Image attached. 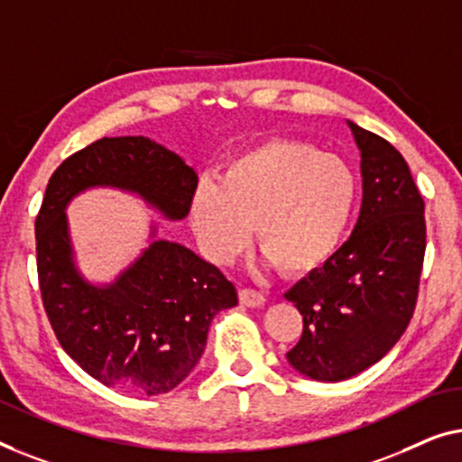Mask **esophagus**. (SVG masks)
Wrapping results in <instances>:
<instances>
[{"instance_id": "34e87169", "label": "esophagus", "mask_w": 462, "mask_h": 462, "mask_svg": "<svg viewBox=\"0 0 462 462\" xmlns=\"http://www.w3.org/2000/svg\"><path fill=\"white\" fill-rule=\"evenodd\" d=\"M240 303L246 305V308H262L265 303V297L255 289H240L238 291Z\"/></svg>"}]
</instances>
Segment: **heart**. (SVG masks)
I'll return each instance as SVG.
<instances>
[{"instance_id":"obj_1","label":"heart","mask_w":462,"mask_h":462,"mask_svg":"<svg viewBox=\"0 0 462 462\" xmlns=\"http://www.w3.org/2000/svg\"><path fill=\"white\" fill-rule=\"evenodd\" d=\"M356 205V178L339 157L311 144L270 140L234 157L217 184L200 181L190 226L213 262H228L249 240L281 274L303 276L339 249Z\"/></svg>"}]
</instances>
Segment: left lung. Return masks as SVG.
<instances>
[{"mask_svg":"<svg viewBox=\"0 0 462 462\" xmlns=\"http://www.w3.org/2000/svg\"><path fill=\"white\" fill-rule=\"evenodd\" d=\"M360 148L362 207L352 236L289 293L303 333L287 360L314 381L362 373L411 322L425 257V203L404 157L347 121Z\"/></svg>","mask_w":462,"mask_h":462,"instance_id":"left-lung-1","label":"left lung"}]
</instances>
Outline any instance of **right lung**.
<instances>
[{"label": "right lung", "mask_w": 462, "mask_h": 462, "mask_svg": "<svg viewBox=\"0 0 462 462\" xmlns=\"http://www.w3.org/2000/svg\"><path fill=\"white\" fill-rule=\"evenodd\" d=\"M197 184L192 167L144 135L102 138L51 173L35 219L39 291L58 343L102 385L171 392L203 356L213 316L238 295L219 268L169 240H152L113 284H89L75 268L64 209L88 188L110 186L184 219Z\"/></svg>", "instance_id": "obj_1"}]
</instances>
